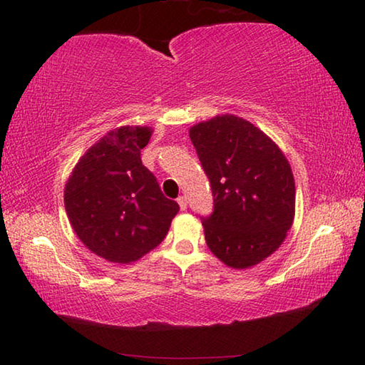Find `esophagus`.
Segmentation results:
<instances>
[{
	"label": "esophagus",
	"mask_w": 365,
	"mask_h": 365,
	"mask_svg": "<svg viewBox=\"0 0 365 365\" xmlns=\"http://www.w3.org/2000/svg\"><path fill=\"white\" fill-rule=\"evenodd\" d=\"M177 202H178V205H180L182 211H185V209H187V197H185V196H178L177 197Z\"/></svg>",
	"instance_id": "esophagus-1"
}]
</instances>
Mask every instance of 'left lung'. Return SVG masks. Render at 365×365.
Returning a JSON list of instances; mask_svg holds the SVG:
<instances>
[{"mask_svg": "<svg viewBox=\"0 0 365 365\" xmlns=\"http://www.w3.org/2000/svg\"><path fill=\"white\" fill-rule=\"evenodd\" d=\"M214 197L200 217L206 243L222 262L246 269L270 256L294 215V178L283 153L251 122L217 115L190 128Z\"/></svg>", "mask_w": 365, "mask_h": 365, "instance_id": "1", "label": "left lung"}]
</instances>
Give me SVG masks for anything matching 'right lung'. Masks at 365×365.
<instances>
[{"mask_svg":"<svg viewBox=\"0 0 365 365\" xmlns=\"http://www.w3.org/2000/svg\"><path fill=\"white\" fill-rule=\"evenodd\" d=\"M148 127L109 132L78 160L66 185L64 206L77 237L95 255L128 264L156 248L178 212L141 163Z\"/></svg>","mask_w":365,"mask_h":365,"instance_id":"add662e5","label":"right lung"}]
</instances>
